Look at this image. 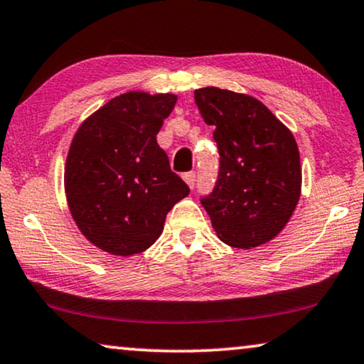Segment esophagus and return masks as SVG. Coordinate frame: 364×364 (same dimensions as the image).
I'll return each instance as SVG.
<instances>
[{
  "instance_id": "esophagus-1",
  "label": "esophagus",
  "mask_w": 364,
  "mask_h": 364,
  "mask_svg": "<svg viewBox=\"0 0 364 364\" xmlns=\"http://www.w3.org/2000/svg\"><path fill=\"white\" fill-rule=\"evenodd\" d=\"M183 180L186 181V184H188L189 188H194V183H196V173H194V171L184 173V175H183Z\"/></svg>"
}]
</instances>
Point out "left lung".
Instances as JSON below:
<instances>
[{"mask_svg":"<svg viewBox=\"0 0 364 364\" xmlns=\"http://www.w3.org/2000/svg\"><path fill=\"white\" fill-rule=\"evenodd\" d=\"M199 114L214 127L219 171L201 198L214 231L228 245L252 249L282 229L300 199L301 168L291 132L262 102L218 87L194 92Z\"/></svg>","mask_w":364,"mask_h":364,"instance_id":"1","label":"left lung"}]
</instances>
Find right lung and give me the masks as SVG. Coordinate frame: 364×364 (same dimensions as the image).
<instances>
[{"label": "right lung", "mask_w": 364, "mask_h": 364, "mask_svg": "<svg viewBox=\"0 0 364 364\" xmlns=\"http://www.w3.org/2000/svg\"><path fill=\"white\" fill-rule=\"evenodd\" d=\"M175 104L173 94L127 92L75 133L65 196L80 232L105 252H143L160 237L170 209L189 194L156 141Z\"/></svg>", "instance_id": "right-lung-1"}]
</instances>
